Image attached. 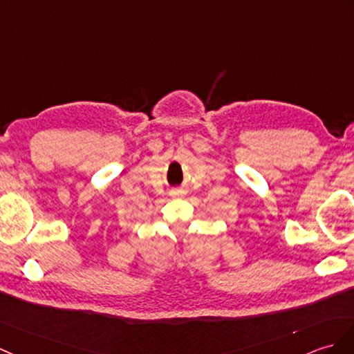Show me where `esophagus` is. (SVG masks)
Wrapping results in <instances>:
<instances>
[{
	"label": "esophagus",
	"instance_id": "1",
	"mask_svg": "<svg viewBox=\"0 0 354 354\" xmlns=\"http://www.w3.org/2000/svg\"><path fill=\"white\" fill-rule=\"evenodd\" d=\"M180 193H183L180 190H174V192H171V194H174V196H179Z\"/></svg>",
	"mask_w": 354,
	"mask_h": 354
}]
</instances>
